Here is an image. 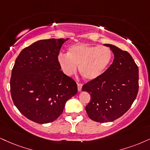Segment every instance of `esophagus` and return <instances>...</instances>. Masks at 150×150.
Here are the masks:
<instances>
[{"mask_svg":"<svg viewBox=\"0 0 150 150\" xmlns=\"http://www.w3.org/2000/svg\"><path fill=\"white\" fill-rule=\"evenodd\" d=\"M77 87H78V91L79 92L81 91V90H82L83 85L81 84V83H77Z\"/></svg>","mask_w":150,"mask_h":150,"instance_id":"esophagus-1","label":"esophagus"}]
</instances>
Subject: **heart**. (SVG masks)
I'll list each match as a JSON object with an SVG mask.
<instances>
[{"mask_svg": "<svg viewBox=\"0 0 150 150\" xmlns=\"http://www.w3.org/2000/svg\"><path fill=\"white\" fill-rule=\"evenodd\" d=\"M112 53L105 46L88 44H76L68 49L67 54L60 53L58 63L64 74L71 76L76 71L79 65L81 75L87 80L99 78L111 63Z\"/></svg>", "mask_w": 150, "mask_h": 150, "instance_id": "heart-1", "label": "heart"}]
</instances>
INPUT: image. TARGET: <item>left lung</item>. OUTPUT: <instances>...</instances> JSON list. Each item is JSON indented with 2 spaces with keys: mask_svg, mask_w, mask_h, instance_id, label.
<instances>
[{
  "mask_svg": "<svg viewBox=\"0 0 150 150\" xmlns=\"http://www.w3.org/2000/svg\"><path fill=\"white\" fill-rule=\"evenodd\" d=\"M112 63L99 78L84 84L83 91L90 93L86 107L88 117L97 122H112L132 106L138 92V67L132 55L112 44Z\"/></svg>",
  "mask_w": 150,
  "mask_h": 150,
  "instance_id": "8db88e82",
  "label": "left lung"
}]
</instances>
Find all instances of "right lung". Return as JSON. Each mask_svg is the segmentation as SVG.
<instances>
[{
    "label": "right lung",
    "mask_w": 150,
    "mask_h": 150,
    "mask_svg": "<svg viewBox=\"0 0 150 150\" xmlns=\"http://www.w3.org/2000/svg\"><path fill=\"white\" fill-rule=\"evenodd\" d=\"M68 38L49 39L23 49L12 70L13 102L28 119L52 122L62 114L67 101L76 95V83L61 71L58 57Z\"/></svg>",
    "instance_id": "1"
}]
</instances>
